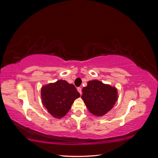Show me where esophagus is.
Returning a JSON list of instances; mask_svg holds the SVG:
<instances>
[{
	"label": "esophagus",
	"instance_id": "obj_1",
	"mask_svg": "<svg viewBox=\"0 0 158 158\" xmlns=\"http://www.w3.org/2000/svg\"><path fill=\"white\" fill-rule=\"evenodd\" d=\"M77 90H78V92L80 94H82V88H81L80 87H78V88H77Z\"/></svg>",
	"mask_w": 158,
	"mask_h": 158
}]
</instances>
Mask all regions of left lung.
Instances as JSON below:
<instances>
[{
    "label": "left lung",
    "mask_w": 158,
    "mask_h": 158,
    "mask_svg": "<svg viewBox=\"0 0 158 158\" xmlns=\"http://www.w3.org/2000/svg\"><path fill=\"white\" fill-rule=\"evenodd\" d=\"M82 99L89 111L102 117L111 110L117 101V89L101 81H88L86 87L82 89Z\"/></svg>",
    "instance_id": "obj_1"
}]
</instances>
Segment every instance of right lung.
I'll list each match as a JSON object with an SVG mask.
<instances>
[{"mask_svg": "<svg viewBox=\"0 0 158 158\" xmlns=\"http://www.w3.org/2000/svg\"><path fill=\"white\" fill-rule=\"evenodd\" d=\"M42 103L51 115L56 118L64 117L80 93L73 84L60 80L41 88Z\"/></svg>", "mask_w": 158, "mask_h": 158, "instance_id": "right-lung-1", "label": "right lung"}]
</instances>
